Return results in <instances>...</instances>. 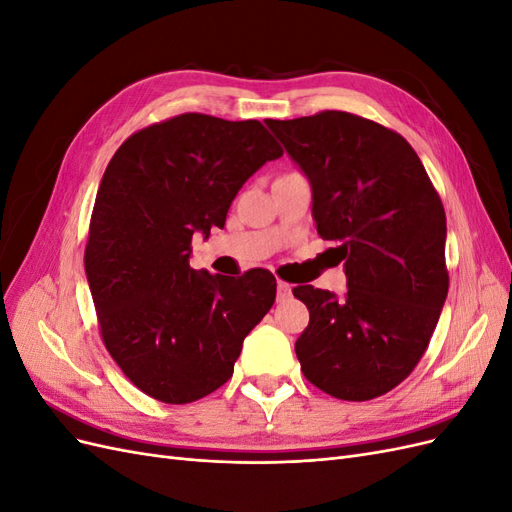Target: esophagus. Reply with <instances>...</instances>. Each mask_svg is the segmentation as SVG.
Instances as JSON below:
<instances>
[{"instance_id": "obj_1", "label": "esophagus", "mask_w": 512, "mask_h": 512, "mask_svg": "<svg viewBox=\"0 0 512 512\" xmlns=\"http://www.w3.org/2000/svg\"><path fill=\"white\" fill-rule=\"evenodd\" d=\"M292 294V286L288 282H277V301H286Z\"/></svg>"}]
</instances>
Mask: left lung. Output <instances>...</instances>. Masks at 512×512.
I'll return each instance as SVG.
<instances>
[{
  "instance_id": "left-lung-1",
  "label": "left lung",
  "mask_w": 512,
  "mask_h": 512,
  "mask_svg": "<svg viewBox=\"0 0 512 512\" xmlns=\"http://www.w3.org/2000/svg\"><path fill=\"white\" fill-rule=\"evenodd\" d=\"M267 126L312 183L316 230L348 277L344 299L292 288L309 309L303 376L344 401L380 397L421 361L446 301L442 200L406 138L376 121L322 111Z\"/></svg>"
}]
</instances>
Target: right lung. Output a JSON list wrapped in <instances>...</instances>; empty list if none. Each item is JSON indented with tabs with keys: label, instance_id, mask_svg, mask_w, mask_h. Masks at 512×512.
Listing matches in <instances>:
<instances>
[{
	"label": "right lung",
	"instance_id": "obj_1",
	"mask_svg": "<svg viewBox=\"0 0 512 512\" xmlns=\"http://www.w3.org/2000/svg\"><path fill=\"white\" fill-rule=\"evenodd\" d=\"M282 153L256 119L183 113L134 132L108 162L85 273L102 342L145 395L192 404L220 389L271 309L273 273H196L190 252L194 232L222 228L241 185Z\"/></svg>",
	"mask_w": 512,
	"mask_h": 512
}]
</instances>
